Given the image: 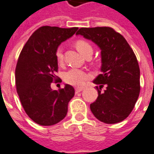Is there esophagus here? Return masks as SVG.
<instances>
[{
  "instance_id": "esophagus-1",
  "label": "esophagus",
  "mask_w": 154,
  "mask_h": 154,
  "mask_svg": "<svg viewBox=\"0 0 154 154\" xmlns=\"http://www.w3.org/2000/svg\"><path fill=\"white\" fill-rule=\"evenodd\" d=\"M83 90V88H75V92H76V93H78V92H81Z\"/></svg>"
}]
</instances>
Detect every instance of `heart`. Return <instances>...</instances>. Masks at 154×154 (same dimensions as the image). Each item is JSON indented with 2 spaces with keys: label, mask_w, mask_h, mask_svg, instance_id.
Segmentation results:
<instances>
[{
  "label": "heart",
  "mask_w": 154,
  "mask_h": 154,
  "mask_svg": "<svg viewBox=\"0 0 154 154\" xmlns=\"http://www.w3.org/2000/svg\"><path fill=\"white\" fill-rule=\"evenodd\" d=\"M76 47L77 51L83 56L85 57L88 54L92 53V46L85 40H78L76 42ZM55 57L57 59V62L59 64H62L63 62V51L61 47H57L55 51ZM65 81L69 85H72L73 86H80L84 85L87 80L88 79V73L85 72L82 69H71L65 74Z\"/></svg>",
  "instance_id": "b5f03b06"
}]
</instances>
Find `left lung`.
Wrapping results in <instances>:
<instances>
[{
  "mask_svg": "<svg viewBox=\"0 0 154 154\" xmlns=\"http://www.w3.org/2000/svg\"><path fill=\"white\" fill-rule=\"evenodd\" d=\"M76 35L92 41L101 51L102 73L93 81L100 85L96 87L98 97L90 109L101 122H122L132 112L140 92V69L133 50L112 27H81ZM103 85L106 89L101 92Z\"/></svg>",
  "mask_w": 154,
  "mask_h": 154,
  "instance_id": "obj_1",
  "label": "left lung"
}]
</instances>
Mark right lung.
<instances>
[{
  "instance_id": "1",
  "label": "right lung",
  "mask_w": 154,
  "mask_h": 154,
  "mask_svg": "<svg viewBox=\"0 0 154 154\" xmlns=\"http://www.w3.org/2000/svg\"><path fill=\"white\" fill-rule=\"evenodd\" d=\"M77 27L43 26L32 34L19 56L16 68V91L27 115L41 126H52L66 117L74 88L65 85L53 90L57 81L55 51L73 35Z\"/></svg>"
}]
</instances>
